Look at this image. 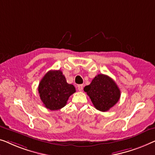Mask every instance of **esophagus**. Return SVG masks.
<instances>
[{"mask_svg": "<svg viewBox=\"0 0 155 155\" xmlns=\"http://www.w3.org/2000/svg\"><path fill=\"white\" fill-rule=\"evenodd\" d=\"M77 87H78V90L79 91H81L83 90V85L82 84L78 85Z\"/></svg>", "mask_w": 155, "mask_h": 155, "instance_id": "obj_1", "label": "esophagus"}]
</instances>
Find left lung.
I'll use <instances>...</instances> for the list:
<instances>
[{"label": "left lung", "instance_id": "left-lung-1", "mask_svg": "<svg viewBox=\"0 0 155 155\" xmlns=\"http://www.w3.org/2000/svg\"><path fill=\"white\" fill-rule=\"evenodd\" d=\"M84 90L97 110L107 112L119 101L121 92L114 81L108 76L97 74Z\"/></svg>", "mask_w": 155, "mask_h": 155}]
</instances>
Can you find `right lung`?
<instances>
[{
    "instance_id": "right-lung-1",
    "label": "right lung",
    "mask_w": 155,
    "mask_h": 155,
    "mask_svg": "<svg viewBox=\"0 0 155 155\" xmlns=\"http://www.w3.org/2000/svg\"><path fill=\"white\" fill-rule=\"evenodd\" d=\"M38 93L45 107L58 110L66 105L71 95L76 92L72 84H67L60 70H51L39 83Z\"/></svg>"
}]
</instances>
